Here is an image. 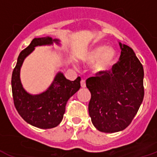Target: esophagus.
Here are the masks:
<instances>
[{
    "mask_svg": "<svg viewBox=\"0 0 157 157\" xmlns=\"http://www.w3.org/2000/svg\"><path fill=\"white\" fill-rule=\"evenodd\" d=\"M81 88H85L86 87V83H85V80L82 79L81 81Z\"/></svg>",
    "mask_w": 157,
    "mask_h": 157,
    "instance_id": "esophagus-1",
    "label": "esophagus"
}]
</instances>
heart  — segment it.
<instances>
[{
    "label": "heart",
    "instance_id": "b5f03b06",
    "mask_svg": "<svg viewBox=\"0 0 157 157\" xmlns=\"http://www.w3.org/2000/svg\"><path fill=\"white\" fill-rule=\"evenodd\" d=\"M116 60V52L113 48L105 45L98 46L87 54L85 60L87 63H93L97 72H105L111 68Z\"/></svg>",
    "mask_w": 157,
    "mask_h": 157
}]
</instances>
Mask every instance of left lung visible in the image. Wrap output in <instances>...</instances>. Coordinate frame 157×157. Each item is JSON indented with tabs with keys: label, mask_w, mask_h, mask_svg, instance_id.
<instances>
[{
	"label": "left lung",
	"mask_w": 157,
	"mask_h": 157,
	"mask_svg": "<svg viewBox=\"0 0 157 157\" xmlns=\"http://www.w3.org/2000/svg\"><path fill=\"white\" fill-rule=\"evenodd\" d=\"M119 61L111 71L98 72L86 80L90 91L89 113L102 132L122 131L131 124L143 101L144 68L129 46L119 43Z\"/></svg>",
	"instance_id": "1"
}]
</instances>
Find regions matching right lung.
<instances>
[{"label":"right lung","instance_id":"right-lung-1","mask_svg":"<svg viewBox=\"0 0 157 157\" xmlns=\"http://www.w3.org/2000/svg\"><path fill=\"white\" fill-rule=\"evenodd\" d=\"M53 42L59 44V40H52L49 36L34 38L29 45L21 52L12 75V92L17 111L27 123L43 129L56 127L61 122L67 101L81 88V77L71 81L61 72L56 74L52 85L40 94L31 95L22 87L20 70L25 58L36 46L52 44Z\"/></svg>","mask_w":157,"mask_h":157}]
</instances>
